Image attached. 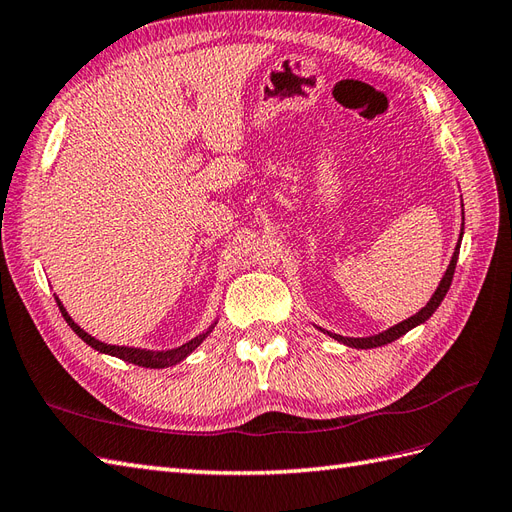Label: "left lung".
I'll list each match as a JSON object with an SVG mask.
<instances>
[{
  "mask_svg": "<svg viewBox=\"0 0 512 512\" xmlns=\"http://www.w3.org/2000/svg\"><path fill=\"white\" fill-rule=\"evenodd\" d=\"M461 238H463V233H461ZM458 248H461V240H458V244H456V248H454L452 261H450L448 270H445V274H443V279H441V283H439V287H437V292L432 294V298L428 300V305H426L424 309H419V311L415 313V316H411L409 320H402L400 324L391 326V329H387V331H383V333H378V335H372V337H342V335H335V333H329V331H326V333H329L333 339H337V342H342V344H346V346H350V348H378V346H385V344L396 342L398 337H402L404 333H409L411 329H415L417 324L426 322V320L432 316V313L437 311V307L441 305V300L445 298V294H448L450 285H452L456 259H458Z\"/></svg>",
  "mask_w": 512,
  "mask_h": 512,
  "instance_id": "obj_1",
  "label": "left lung"
}]
</instances>
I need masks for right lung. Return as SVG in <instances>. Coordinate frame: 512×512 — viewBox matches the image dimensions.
I'll return each mask as SVG.
<instances>
[{"instance_id": "add662e5", "label": "right lung", "mask_w": 512, "mask_h": 512, "mask_svg": "<svg viewBox=\"0 0 512 512\" xmlns=\"http://www.w3.org/2000/svg\"><path fill=\"white\" fill-rule=\"evenodd\" d=\"M56 303H58V307H60V311H62V316H64V320H67V324L71 326V329L80 335L84 342L90 346V348H95V350H99V352H106V355H112V357H119V359H123V361H127V363H134V365H140V368H151V370H160V368H170V365H175V363H179V361H183L186 359L190 352L199 346V344H203V339L212 333V329H214V324L209 326V331H205L203 335H199V337H194V339H190L188 344H183V346H179V348H173V350H142V348H129V346H112V344H103V342H99V339H95L93 335H88L84 329H80V326H77L75 322H73V318L69 316L67 313V309L62 307V303L60 300L56 298Z\"/></svg>"}]
</instances>
